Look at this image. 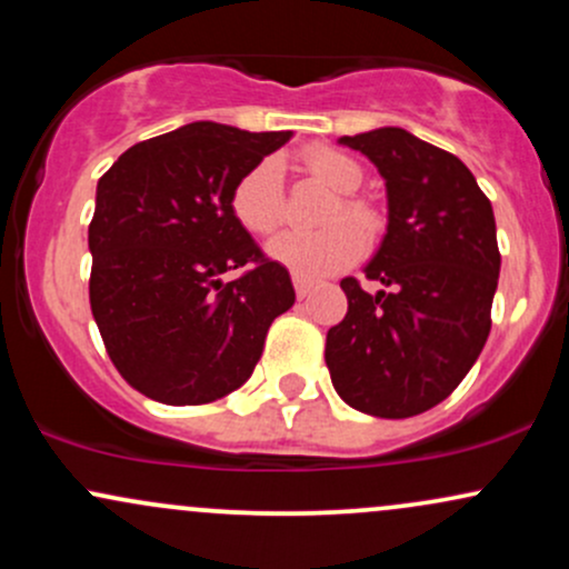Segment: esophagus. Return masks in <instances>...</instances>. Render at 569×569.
<instances>
[{"label":"esophagus","mask_w":569,"mask_h":569,"mask_svg":"<svg viewBox=\"0 0 569 569\" xmlns=\"http://www.w3.org/2000/svg\"><path fill=\"white\" fill-rule=\"evenodd\" d=\"M291 283H293V291H297V299L310 297V291H312V280H310V278L291 276Z\"/></svg>","instance_id":"esophagus-1"}]
</instances>
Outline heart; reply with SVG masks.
<instances>
[{"instance_id":"1","label":"heart","mask_w":569,"mask_h":569,"mask_svg":"<svg viewBox=\"0 0 569 569\" xmlns=\"http://www.w3.org/2000/svg\"><path fill=\"white\" fill-rule=\"evenodd\" d=\"M305 171L331 192L337 200L326 208L321 232H280L272 240L270 257L289 267L293 276L323 278L358 262L363 253V236L371 238L380 230V213L375 202L358 194L363 181L361 162L335 147H310L302 152ZM234 221L251 234H272L286 221V189L280 162L267 158L234 181L230 194Z\"/></svg>"}]
</instances>
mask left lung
<instances>
[{
	"mask_svg": "<svg viewBox=\"0 0 569 569\" xmlns=\"http://www.w3.org/2000/svg\"><path fill=\"white\" fill-rule=\"evenodd\" d=\"M380 168L388 234L361 280L345 278L348 312L326 335V367L352 409L401 420L441 403L492 329L500 251L492 202L452 152L401 128L342 136Z\"/></svg>",
	"mask_w": 569,
	"mask_h": 569,
	"instance_id": "8db88e82",
	"label": "left lung"
}]
</instances>
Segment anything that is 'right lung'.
Instances as JSON below:
<instances>
[{"mask_svg": "<svg viewBox=\"0 0 569 569\" xmlns=\"http://www.w3.org/2000/svg\"><path fill=\"white\" fill-rule=\"evenodd\" d=\"M289 139L192 122L130 147L98 179L90 310L122 380L147 398L198 407L232 393L293 305L289 270L230 211L234 181ZM232 269L244 272L224 284Z\"/></svg>", "mask_w": 569, "mask_h": 569, "instance_id": "obj_1", "label": "right lung"}]
</instances>
